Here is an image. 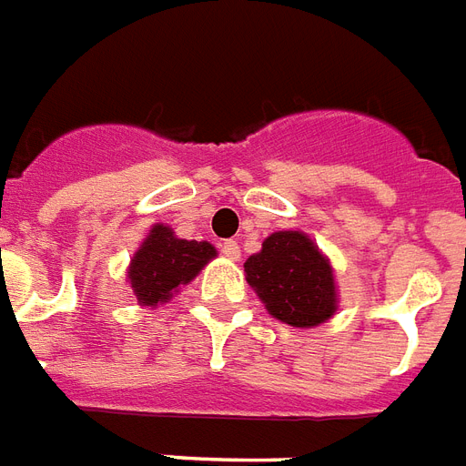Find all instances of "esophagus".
Returning a JSON list of instances; mask_svg holds the SVG:
<instances>
[{
	"instance_id": "34e87169",
	"label": "esophagus",
	"mask_w": 466,
	"mask_h": 466,
	"mask_svg": "<svg viewBox=\"0 0 466 466\" xmlns=\"http://www.w3.org/2000/svg\"><path fill=\"white\" fill-rule=\"evenodd\" d=\"M222 254H225L227 258H232V261H239V257H241V248H239V244H237V241L234 239H227V241H222Z\"/></svg>"
}]
</instances>
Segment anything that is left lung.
Wrapping results in <instances>:
<instances>
[{"mask_svg":"<svg viewBox=\"0 0 466 466\" xmlns=\"http://www.w3.org/2000/svg\"><path fill=\"white\" fill-rule=\"evenodd\" d=\"M266 310L293 328H315L337 310L329 261L303 232H276L244 264Z\"/></svg>","mask_w":466,"mask_h":466,"instance_id":"left-lung-1","label":"left lung"}]
</instances>
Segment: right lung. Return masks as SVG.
I'll return each instance as SVG.
<instances>
[{
    "instance_id": "add662e5",
    "label": "right lung",
    "mask_w": 466,
    "mask_h": 466,
    "mask_svg": "<svg viewBox=\"0 0 466 466\" xmlns=\"http://www.w3.org/2000/svg\"><path fill=\"white\" fill-rule=\"evenodd\" d=\"M215 254L218 251L208 241L177 239L168 227L156 225L131 258V290L138 303H166L173 290L190 283Z\"/></svg>"
}]
</instances>
